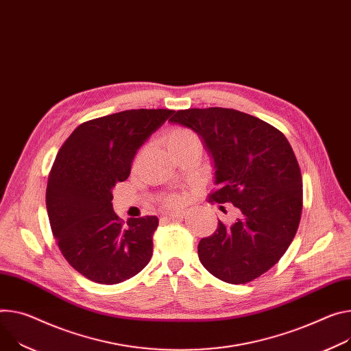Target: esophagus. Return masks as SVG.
I'll return each instance as SVG.
<instances>
[{"mask_svg": "<svg viewBox=\"0 0 351 351\" xmlns=\"http://www.w3.org/2000/svg\"><path fill=\"white\" fill-rule=\"evenodd\" d=\"M183 215H184V213H173V214L167 215V218L168 219H180V218H183Z\"/></svg>", "mask_w": 351, "mask_h": 351, "instance_id": "1", "label": "esophagus"}]
</instances>
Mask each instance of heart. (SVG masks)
<instances>
[{"label": "heart", "mask_w": 351, "mask_h": 351, "mask_svg": "<svg viewBox=\"0 0 351 351\" xmlns=\"http://www.w3.org/2000/svg\"><path fill=\"white\" fill-rule=\"evenodd\" d=\"M192 140H197V137L190 132V130H186V129H175L169 133L168 136V140H167V144H168V148L172 149L178 145H182L187 141H192ZM165 204L168 207H178L180 206V199L178 196H171L165 200Z\"/></svg>", "instance_id": "heart-1"}]
</instances>
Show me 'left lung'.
<instances>
[{"mask_svg": "<svg viewBox=\"0 0 351 351\" xmlns=\"http://www.w3.org/2000/svg\"><path fill=\"white\" fill-rule=\"evenodd\" d=\"M173 124L202 138L214 168L210 200L241 215L199 242L202 265L217 278L245 284L271 269L289 249L302 210V178L294 151L269 123L234 109L173 112ZM222 206H219L221 208Z\"/></svg>", "mask_w": 351, "mask_h": 351, "instance_id": "1", "label": "left lung"}]
</instances>
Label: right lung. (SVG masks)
I'll use <instances>...</instances> for the list:
<instances>
[{
    "instance_id": "add662e5",
    "label": "right lung",
    "mask_w": 351,
    "mask_h": 351,
    "mask_svg": "<svg viewBox=\"0 0 351 351\" xmlns=\"http://www.w3.org/2000/svg\"><path fill=\"white\" fill-rule=\"evenodd\" d=\"M173 113L124 110L82 123L60 148L47 180L50 227L66 261L99 284L138 274L152 256L158 218L113 211V187L130 175L137 151Z\"/></svg>"
}]
</instances>
